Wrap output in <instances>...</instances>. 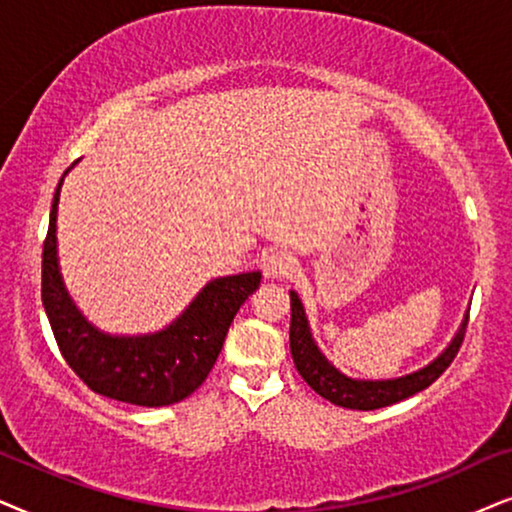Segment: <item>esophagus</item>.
I'll return each instance as SVG.
<instances>
[{
	"label": "esophagus",
	"mask_w": 512,
	"mask_h": 512,
	"mask_svg": "<svg viewBox=\"0 0 512 512\" xmlns=\"http://www.w3.org/2000/svg\"><path fill=\"white\" fill-rule=\"evenodd\" d=\"M295 271V257L292 252L278 248L264 257V274L269 278H288Z\"/></svg>",
	"instance_id": "obj_1"
}]
</instances>
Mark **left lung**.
<instances>
[{
    "mask_svg": "<svg viewBox=\"0 0 512 512\" xmlns=\"http://www.w3.org/2000/svg\"><path fill=\"white\" fill-rule=\"evenodd\" d=\"M290 306V351L297 372L302 374V379L318 395H323L325 400H330V403L339 407H349V410H379V407L400 403V400L424 391V388L431 386L452 365V360L456 358V353H459L463 344V335H466V323H463L459 335L454 337V342L447 346V351L438 360H433L424 370L407 374V377L391 381H353L344 377V374H339L335 367L320 356V351L311 339L309 325H306L302 302H299L295 292H290Z\"/></svg>",
    "mask_w": 512,
    "mask_h": 512,
    "instance_id": "left-lung-1",
    "label": "left lung"
}]
</instances>
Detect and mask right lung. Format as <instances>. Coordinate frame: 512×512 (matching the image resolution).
<instances>
[{
  "mask_svg": "<svg viewBox=\"0 0 512 512\" xmlns=\"http://www.w3.org/2000/svg\"><path fill=\"white\" fill-rule=\"evenodd\" d=\"M58 182L42 250V302L53 337L74 374L105 398L142 407L185 400L220 356L241 304L260 288V271L217 278L166 330L149 337H107L81 318L60 281L56 257Z\"/></svg>",
  "mask_w": 512,
  "mask_h": 512,
  "instance_id": "obj_1",
  "label": "right lung"
}]
</instances>
